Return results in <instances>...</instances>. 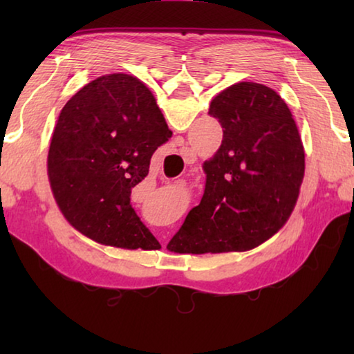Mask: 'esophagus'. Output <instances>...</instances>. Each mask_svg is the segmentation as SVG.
I'll use <instances>...</instances> for the list:
<instances>
[{
  "mask_svg": "<svg viewBox=\"0 0 354 354\" xmlns=\"http://www.w3.org/2000/svg\"><path fill=\"white\" fill-rule=\"evenodd\" d=\"M190 151H192V149H190V148H187V147L181 149V153H183L184 158H189V156H192V153H190Z\"/></svg>",
  "mask_w": 354,
  "mask_h": 354,
  "instance_id": "34e87169",
  "label": "esophagus"
}]
</instances>
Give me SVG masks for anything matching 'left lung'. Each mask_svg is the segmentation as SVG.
<instances>
[{
	"instance_id": "1",
	"label": "left lung",
	"mask_w": 354,
	"mask_h": 354,
	"mask_svg": "<svg viewBox=\"0 0 354 354\" xmlns=\"http://www.w3.org/2000/svg\"><path fill=\"white\" fill-rule=\"evenodd\" d=\"M209 113L218 118L223 139L203 162L205 194L170 241L175 253L259 247L289 220L304 178L301 136L273 88L236 82L211 101Z\"/></svg>"
}]
</instances>
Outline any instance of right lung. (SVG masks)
Instances as JSON below:
<instances>
[{
    "mask_svg": "<svg viewBox=\"0 0 354 354\" xmlns=\"http://www.w3.org/2000/svg\"><path fill=\"white\" fill-rule=\"evenodd\" d=\"M170 137L154 95L137 77L112 73L84 86L59 113L46 160L53 196L68 223L112 247L160 248L129 196Z\"/></svg>",
    "mask_w": 354,
    "mask_h": 354,
    "instance_id": "obj_1",
    "label": "right lung"
}]
</instances>
